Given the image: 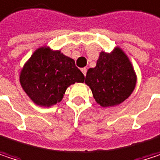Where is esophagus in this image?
<instances>
[{
    "label": "esophagus",
    "mask_w": 160,
    "mask_h": 160,
    "mask_svg": "<svg viewBox=\"0 0 160 160\" xmlns=\"http://www.w3.org/2000/svg\"><path fill=\"white\" fill-rule=\"evenodd\" d=\"M81 71H82L83 74L86 76V74H87V71H88V70H87V68H82V70H81Z\"/></svg>",
    "instance_id": "1"
}]
</instances>
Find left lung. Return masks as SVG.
Returning <instances> with one entry per match:
<instances>
[{"label": "left lung", "instance_id": "8db88e82", "mask_svg": "<svg viewBox=\"0 0 160 160\" xmlns=\"http://www.w3.org/2000/svg\"><path fill=\"white\" fill-rule=\"evenodd\" d=\"M136 82L133 66L119 47L111 53L102 51L96 67L88 70L85 80L95 101L102 107L122 103L134 90Z\"/></svg>", "mask_w": 160, "mask_h": 160}]
</instances>
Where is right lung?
Listing matches in <instances>:
<instances>
[{
  "instance_id": "add662e5",
  "label": "right lung",
  "mask_w": 160,
  "mask_h": 160,
  "mask_svg": "<svg viewBox=\"0 0 160 160\" xmlns=\"http://www.w3.org/2000/svg\"><path fill=\"white\" fill-rule=\"evenodd\" d=\"M84 80V74L72 58L48 46L34 51L19 75L23 90L35 104L42 107L59 102L67 88Z\"/></svg>"
}]
</instances>
